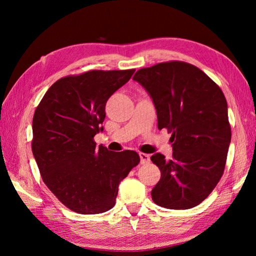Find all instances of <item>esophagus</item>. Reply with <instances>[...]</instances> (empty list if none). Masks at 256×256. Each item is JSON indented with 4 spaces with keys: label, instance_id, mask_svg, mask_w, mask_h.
<instances>
[{
    "label": "esophagus",
    "instance_id": "34e87169",
    "mask_svg": "<svg viewBox=\"0 0 256 256\" xmlns=\"http://www.w3.org/2000/svg\"><path fill=\"white\" fill-rule=\"evenodd\" d=\"M138 156H140V160H141V164H148L150 162V156L146 154H144V152H140L138 154Z\"/></svg>",
    "mask_w": 256,
    "mask_h": 256
}]
</instances>
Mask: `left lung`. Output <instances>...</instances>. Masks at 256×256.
<instances>
[{"mask_svg": "<svg viewBox=\"0 0 256 256\" xmlns=\"http://www.w3.org/2000/svg\"><path fill=\"white\" fill-rule=\"evenodd\" d=\"M152 98L158 128L172 133V158L151 156L162 177L152 200L167 209H190L209 196L226 166L232 131L224 94L204 72L180 60L140 68L133 76Z\"/></svg>", "mask_w": 256, "mask_h": 256, "instance_id": "left-lung-1", "label": "left lung"}]
</instances>
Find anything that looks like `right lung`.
<instances>
[{"mask_svg": "<svg viewBox=\"0 0 256 256\" xmlns=\"http://www.w3.org/2000/svg\"><path fill=\"white\" fill-rule=\"evenodd\" d=\"M132 70H92L52 84L34 110L32 149L42 178L68 209L81 214L115 206L118 185L140 157L132 150L112 152L96 146L105 106L131 79Z\"/></svg>", "mask_w": 256, "mask_h": 256, "instance_id": "obj_1", "label": "right lung"}]
</instances>
